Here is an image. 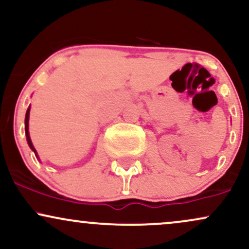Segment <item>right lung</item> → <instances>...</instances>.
Masks as SVG:
<instances>
[{
    "label": "right lung",
    "mask_w": 249,
    "mask_h": 249,
    "mask_svg": "<svg viewBox=\"0 0 249 249\" xmlns=\"http://www.w3.org/2000/svg\"><path fill=\"white\" fill-rule=\"evenodd\" d=\"M29 115H30V107H28V110H27V113H25L24 130H25V136H27V142H28V145H29V147L31 148V150L34 151V153H35L36 158H38V156H37V151L35 150V147H34L33 142H31V139H30V134H29Z\"/></svg>",
    "instance_id": "obj_1"
}]
</instances>
